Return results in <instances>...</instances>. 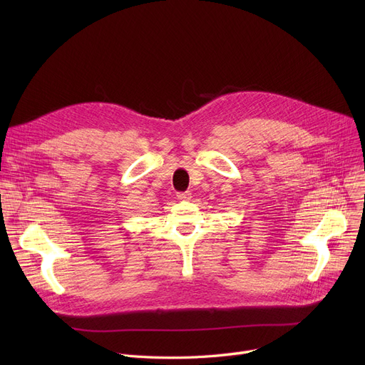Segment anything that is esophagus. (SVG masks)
<instances>
[{"instance_id": "34e87169", "label": "esophagus", "mask_w": 365, "mask_h": 365, "mask_svg": "<svg viewBox=\"0 0 365 365\" xmlns=\"http://www.w3.org/2000/svg\"><path fill=\"white\" fill-rule=\"evenodd\" d=\"M190 198H192V194H190V192H180V194H178V200H180V201H187Z\"/></svg>"}]
</instances>
